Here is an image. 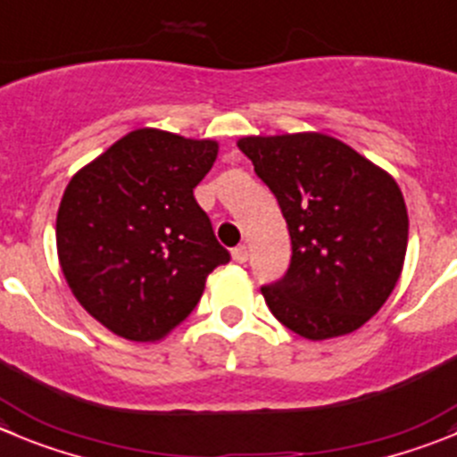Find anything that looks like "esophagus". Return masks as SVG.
<instances>
[{"label": "esophagus", "mask_w": 457, "mask_h": 457, "mask_svg": "<svg viewBox=\"0 0 457 457\" xmlns=\"http://www.w3.org/2000/svg\"><path fill=\"white\" fill-rule=\"evenodd\" d=\"M232 259L237 263H245L248 262V248H245V245H237V248L232 250Z\"/></svg>", "instance_id": "esophagus-1"}]
</instances>
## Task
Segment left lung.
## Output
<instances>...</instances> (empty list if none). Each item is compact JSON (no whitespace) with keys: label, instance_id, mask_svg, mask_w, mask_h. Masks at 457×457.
<instances>
[{"label":"left lung","instance_id":"1","mask_svg":"<svg viewBox=\"0 0 457 457\" xmlns=\"http://www.w3.org/2000/svg\"><path fill=\"white\" fill-rule=\"evenodd\" d=\"M238 148L275 194L291 234L288 270L262 287L268 309L309 340L363 327L402 275V189L347 144L320 132L243 137Z\"/></svg>","mask_w":457,"mask_h":457}]
</instances>
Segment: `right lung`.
<instances>
[{
	"mask_svg": "<svg viewBox=\"0 0 457 457\" xmlns=\"http://www.w3.org/2000/svg\"><path fill=\"white\" fill-rule=\"evenodd\" d=\"M219 153L212 139L128 132L67 185L55 219L62 272L92 318L128 340H160L229 262L194 189Z\"/></svg>",
	"mask_w": 457,
	"mask_h": 457,
	"instance_id": "obj_1",
	"label": "right lung"
}]
</instances>
